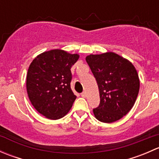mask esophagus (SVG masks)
I'll list each match as a JSON object with an SVG mask.
<instances>
[{"mask_svg": "<svg viewBox=\"0 0 159 159\" xmlns=\"http://www.w3.org/2000/svg\"><path fill=\"white\" fill-rule=\"evenodd\" d=\"M81 97H82V98H85L86 97V92H85V91H83V92L81 94Z\"/></svg>", "mask_w": 159, "mask_h": 159, "instance_id": "obj_1", "label": "esophagus"}]
</instances>
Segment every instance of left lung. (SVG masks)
Instances as JSON below:
<instances>
[{
    "mask_svg": "<svg viewBox=\"0 0 159 159\" xmlns=\"http://www.w3.org/2000/svg\"><path fill=\"white\" fill-rule=\"evenodd\" d=\"M86 61L97 81L100 104L93 109L98 121L111 123L127 115L139 94L137 70L127 59L114 52L90 54Z\"/></svg>",
    "mask_w": 159,
    "mask_h": 159,
    "instance_id": "obj_1",
    "label": "left lung"
}]
</instances>
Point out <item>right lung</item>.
Here are the masks:
<instances>
[{
    "label": "right lung",
    "instance_id": "add662e5",
    "mask_svg": "<svg viewBox=\"0 0 159 159\" xmlns=\"http://www.w3.org/2000/svg\"><path fill=\"white\" fill-rule=\"evenodd\" d=\"M79 58L60 49L45 51L30 63L27 75V91L34 108L51 120L68 114L76 96L70 89V68Z\"/></svg>",
    "mask_w": 159,
    "mask_h": 159
}]
</instances>
